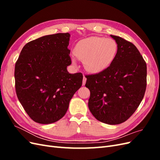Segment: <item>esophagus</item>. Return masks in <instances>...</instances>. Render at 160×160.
Segmentation results:
<instances>
[{"label":"esophagus","mask_w":160,"mask_h":160,"mask_svg":"<svg viewBox=\"0 0 160 160\" xmlns=\"http://www.w3.org/2000/svg\"><path fill=\"white\" fill-rule=\"evenodd\" d=\"M86 81H87V78L85 76H83V85H85V84L86 83Z\"/></svg>","instance_id":"obj_1"}]
</instances>
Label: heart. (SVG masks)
<instances>
[{"instance_id": "b5f03b06", "label": "heart", "mask_w": 160, "mask_h": 160, "mask_svg": "<svg viewBox=\"0 0 160 160\" xmlns=\"http://www.w3.org/2000/svg\"><path fill=\"white\" fill-rule=\"evenodd\" d=\"M118 51V45L112 38L91 37L79 41L75 47V54L83 61L85 69L98 73L109 67L115 59ZM75 64V60L72 59Z\"/></svg>"}]
</instances>
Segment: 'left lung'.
Segmentation results:
<instances>
[{"label": "left lung", "instance_id": "1", "mask_svg": "<svg viewBox=\"0 0 160 160\" xmlns=\"http://www.w3.org/2000/svg\"><path fill=\"white\" fill-rule=\"evenodd\" d=\"M118 51L108 68L85 77L90 91L89 109L105 123L117 125L128 120L143 98L147 85V65L132 42L115 35Z\"/></svg>", "mask_w": 160, "mask_h": 160}]
</instances>
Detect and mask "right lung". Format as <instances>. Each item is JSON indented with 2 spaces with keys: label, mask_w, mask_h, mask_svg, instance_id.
Listing matches in <instances>:
<instances>
[{
  "label": "right lung",
  "mask_w": 160,
  "mask_h": 160,
  "mask_svg": "<svg viewBox=\"0 0 160 160\" xmlns=\"http://www.w3.org/2000/svg\"><path fill=\"white\" fill-rule=\"evenodd\" d=\"M70 34L57 33L27 42L14 68L17 98L37 123L49 124L65 115L69 101L82 85L81 72L70 74Z\"/></svg>",
  "instance_id": "right-lung-1"
}]
</instances>
